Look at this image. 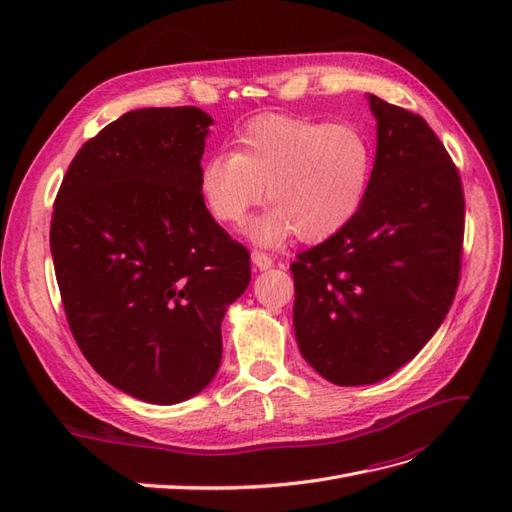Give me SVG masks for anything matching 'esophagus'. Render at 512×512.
<instances>
[{"instance_id":"1","label":"esophagus","mask_w":512,"mask_h":512,"mask_svg":"<svg viewBox=\"0 0 512 512\" xmlns=\"http://www.w3.org/2000/svg\"><path fill=\"white\" fill-rule=\"evenodd\" d=\"M252 262L258 271H269L273 267V258L267 252H260V250L252 252Z\"/></svg>"}]
</instances>
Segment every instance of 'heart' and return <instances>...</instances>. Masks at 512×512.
<instances>
[{"instance_id": "b5f03b06", "label": "heart", "mask_w": 512, "mask_h": 512, "mask_svg": "<svg viewBox=\"0 0 512 512\" xmlns=\"http://www.w3.org/2000/svg\"><path fill=\"white\" fill-rule=\"evenodd\" d=\"M374 173V149L352 123L262 115L239 134L237 151L213 153L200 166L198 190L220 224H241L262 200L271 203L245 228L258 245H280L297 232L318 243L359 213Z\"/></svg>"}]
</instances>
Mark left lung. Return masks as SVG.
<instances>
[{"mask_svg": "<svg viewBox=\"0 0 512 512\" xmlns=\"http://www.w3.org/2000/svg\"><path fill=\"white\" fill-rule=\"evenodd\" d=\"M367 100L378 143L363 205L290 265L299 350L339 386L395 374L440 329L466 218L457 168L427 121L374 94Z\"/></svg>", "mask_w": 512, "mask_h": 512, "instance_id": "1", "label": "left lung"}]
</instances>
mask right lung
Instances as JSON below:
<instances>
[{"mask_svg":"<svg viewBox=\"0 0 512 512\" xmlns=\"http://www.w3.org/2000/svg\"><path fill=\"white\" fill-rule=\"evenodd\" d=\"M213 119L138 108L79 149L53 207L51 254L70 331L115 389L173 406L218 374L222 320L250 254L198 190Z\"/></svg>","mask_w":512,"mask_h":512,"instance_id":"1","label":"right lung"}]
</instances>
